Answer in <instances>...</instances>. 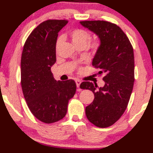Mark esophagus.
Returning <instances> with one entry per match:
<instances>
[{
  "label": "esophagus",
  "mask_w": 153,
  "mask_h": 153,
  "mask_svg": "<svg viewBox=\"0 0 153 153\" xmlns=\"http://www.w3.org/2000/svg\"><path fill=\"white\" fill-rule=\"evenodd\" d=\"M81 83V81L80 80H78V79H77V80H76V84L77 88H79V86H80Z\"/></svg>",
  "instance_id": "esophagus-1"
}]
</instances>
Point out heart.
<instances>
[{"label": "heart", "instance_id": "obj_1", "mask_svg": "<svg viewBox=\"0 0 153 153\" xmlns=\"http://www.w3.org/2000/svg\"><path fill=\"white\" fill-rule=\"evenodd\" d=\"M70 37L75 47L84 46L86 47L88 43L91 39V33L81 28H76L70 33ZM62 41V37H59L56 43V48L58 49ZM101 47V42L99 39H95L91 44V49L93 52H97Z\"/></svg>", "mask_w": 153, "mask_h": 153}]
</instances>
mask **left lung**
<instances>
[{"label":"left lung","instance_id":"left-lung-1","mask_svg":"<svg viewBox=\"0 0 153 153\" xmlns=\"http://www.w3.org/2000/svg\"><path fill=\"white\" fill-rule=\"evenodd\" d=\"M80 24L99 37L101 47L93 60V66L104 74V87L84 81L81 89L91 90L95 95L85 107V115L95 126H111L124 114L134 82V57L128 37L120 27L106 21H83ZM96 75V74H95Z\"/></svg>","mask_w":153,"mask_h":153}]
</instances>
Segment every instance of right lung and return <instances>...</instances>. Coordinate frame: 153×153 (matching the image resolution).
I'll return each instance as SVG.
<instances>
[{
  "mask_svg": "<svg viewBox=\"0 0 153 153\" xmlns=\"http://www.w3.org/2000/svg\"><path fill=\"white\" fill-rule=\"evenodd\" d=\"M68 20L49 19L41 23L27 38L21 59V84L30 112L50 124L65 116L68 104L76 93L74 80L56 81L51 68L56 61L58 33Z\"/></svg>",
  "mask_w": 153,
  "mask_h": 153,
  "instance_id": "add662e5",
  "label": "right lung"
}]
</instances>
